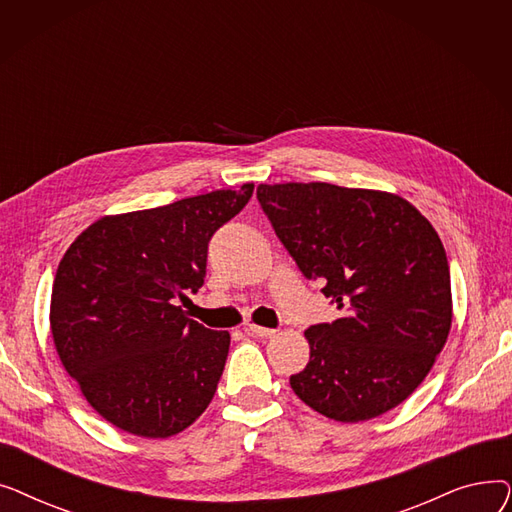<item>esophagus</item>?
<instances>
[{"label":"esophagus","instance_id":"34e87169","mask_svg":"<svg viewBox=\"0 0 512 512\" xmlns=\"http://www.w3.org/2000/svg\"><path fill=\"white\" fill-rule=\"evenodd\" d=\"M247 334L251 336H259V338H274L278 334V330L272 328H261V326H247Z\"/></svg>","mask_w":512,"mask_h":512}]
</instances>
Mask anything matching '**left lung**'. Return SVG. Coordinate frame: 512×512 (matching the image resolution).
I'll return each mask as SVG.
<instances>
[{
	"mask_svg": "<svg viewBox=\"0 0 512 512\" xmlns=\"http://www.w3.org/2000/svg\"><path fill=\"white\" fill-rule=\"evenodd\" d=\"M290 257L342 317L305 330L311 357L290 386L342 423L378 417L413 394L452 324L450 270L434 226L402 197L328 182L259 184Z\"/></svg>",
	"mask_w": 512,
	"mask_h": 512,
	"instance_id": "left-lung-1",
	"label": "left lung"
}]
</instances>
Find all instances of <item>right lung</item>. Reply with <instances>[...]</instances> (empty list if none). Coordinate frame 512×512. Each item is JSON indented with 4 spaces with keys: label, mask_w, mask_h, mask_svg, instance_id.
I'll return each instance as SVG.
<instances>
[{
    "label": "right lung",
    "mask_w": 512,
    "mask_h": 512,
    "mask_svg": "<svg viewBox=\"0 0 512 512\" xmlns=\"http://www.w3.org/2000/svg\"><path fill=\"white\" fill-rule=\"evenodd\" d=\"M253 188L107 215L62 257L51 290L53 344L89 405L122 432L174 436L211 402L230 334L188 319L178 301L203 286L211 236Z\"/></svg>",
    "instance_id": "right-lung-1"
}]
</instances>
